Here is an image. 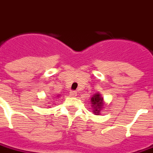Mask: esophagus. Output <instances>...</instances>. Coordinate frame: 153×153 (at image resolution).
<instances>
[{"mask_svg":"<svg viewBox=\"0 0 153 153\" xmlns=\"http://www.w3.org/2000/svg\"><path fill=\"white\" fill-rule=\"evenodd\" d=\"M70 95H71V96H73V97H74V96H76L77 92L76 91H71V94H70Z\"/></svg>","mask_w":153,"mask_h":153,"instance_id":"1","label":"esophagus"}]
</instances>
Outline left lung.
I'll return each instance as SVG.
<instances>
[{
	"mask_svg": "<svg viewBox=\"0 0 153 153\" xmlns=\"http://www.w3.org/2000/svg\"><path fill=\"white\" fill-rule=\"evenodd\" d=\"M91 103L94 107V112L95 113H100V110L102 108V98L100 95V94H96L93 97L91 98Z\"/></svg>",
	"mask_w": 153,
	"mask_h": 153,
	"instance_id": "obj_1",
	"label": "left lung"
}]
</instances>
